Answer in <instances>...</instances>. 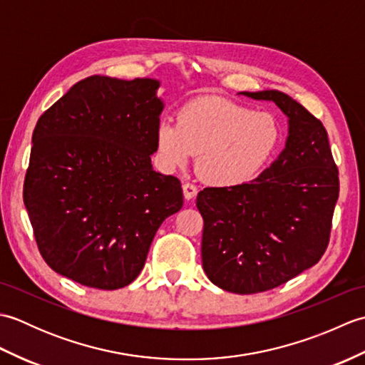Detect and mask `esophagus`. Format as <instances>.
<instances>
[{"label": "esophagus", "instance_id": "34e87169", "mask_svg": "<svg viewBox=\"0 0 365 365\" xmlns=\"http://www.w3.org/2000/svg\"><path fill=\"white\" fill-rule=\"evenodd\" d=\"M182 188H183V196H185V199H187V200H192V199L196 197L197 188L192 183H183Z\"/></svg>", "mask_w": 365, "mask_h": 365}]
</instances>
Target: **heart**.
<instances>
[{"label": "heart", "mask_w": 365, "mask_h": 365, "mask_svg": "<svg viewBox=\"0 0 365 365\" xmlns=\"http://www.w3.org/2000/svg\"><path fill=\"white\" fill-rule=\"evenodd\" d=\"M281 143V125L269 113L222 97L191 100L177 111V122H160L157 149L168 168L188 166L208 183L235 188L255 180Z\"/></svg>", "instance_id": "heart-1"}]
</instances>
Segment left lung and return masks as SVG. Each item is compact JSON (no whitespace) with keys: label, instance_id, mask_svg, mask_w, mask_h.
<instances>
[{"label":"left lung","instance_id":"8db88e82","mask_svg":"<svg viewBox=\"0 0 365 365\" xmlns=\"http://www.w3.org/2000/svg\"><path fill=\"white\" fill-rule=\"evenodd\" d=\"M274 102L289 118L277 160L235 188H204L202 265L220 289L238 294L285 284L322 259L339 197V170L327 128L284 92H242Z\"/></svg>","mask_w":365,"mask_h":365}]
</instances>
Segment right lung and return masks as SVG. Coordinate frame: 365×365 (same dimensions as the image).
Returning <instances> with one entry per match:
<instances>
[{
	"label": "right lung",
	"mask_w": 365,
	"mask_h": 365,
	"mask_svg": "<svg viewBox=\"0 0 365 365\" xmlns=\"http://www.w3.org/2000/svg\"><path fill=\"white\" fill-rule=\"evenodd\" d=\"M158 88L94 75L37 120L23 200L46 265L81 285L133 282L161 222L183 205L180 180L150 163Z\"/></svg>",
	"instance_id": "add662e5"
}]
</instances>
